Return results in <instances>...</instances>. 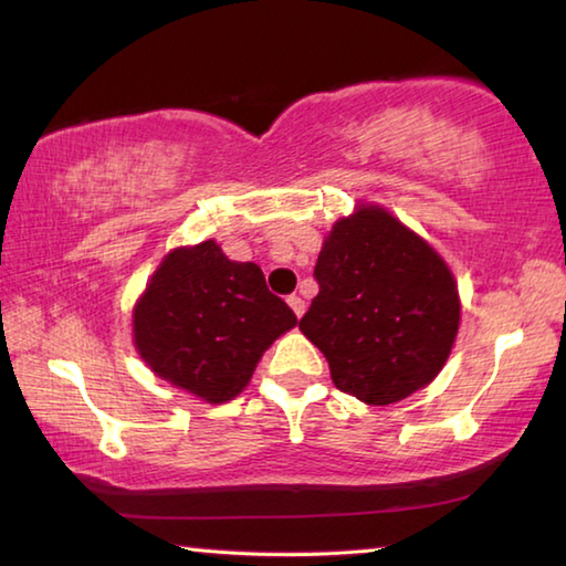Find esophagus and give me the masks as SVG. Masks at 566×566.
Masks as SVG:
<instances>
[{
    "label": "esophagus",
    "mask_w": 566,
    "mask_h": 566,
    "mask_svg": "<svg viewBox=\"0 0 566 566\" xmlns=\"http://www.w3.org/2000/svg\"><path fill=\"white\" fill-rule=\"evenodd\" d=\"M286 302H290V306H292V312L296 314V317H302V314H304V310H306V304H304V300H302V296H296V294H292V296H290V300H286Z\"/></svg>",
    "instance_id": "obj_1"
}]
</instances>
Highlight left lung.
I'll list each match as a JSON object with an SVG mask.
<instances>
[{
  "label": "left lung",
  "instance_id": "left-lung-1",
  "mask_svg": "<svg viewBox=\"0 0 566 566\" xmlns=\"http://www.w3.org/2000/svg\"><path fill=\"white\" fill-rule=\"evenodd\" d=\"M319 294L300 329L337 389L387 407L424 389L452 354L457 280L444 256L379 205L334 222L314 266Z\"/></svg>",
  "mask_w": 566,
  "mask_h": 566
}]
</instances>
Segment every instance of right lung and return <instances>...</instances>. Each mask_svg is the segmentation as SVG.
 Masks as SVG:
<instances>
[{
  "label": "right lung",
  "mask_w": 566,
  "mask_h": 566,
  "mask_svg": "<svg viewBox=\"0 0 566 566\" xmlns=\"http://www.w3.org/2000/svg\"><path fill=\"white\" fill-rule=\"evenodd\" d=\"M294 324L260 266L232 262L214 239H205L161 260L132 310V339L159 379L207 405H224Z\"/></svg>",
  "instance_id": "add662e5"
}]
</instances>
